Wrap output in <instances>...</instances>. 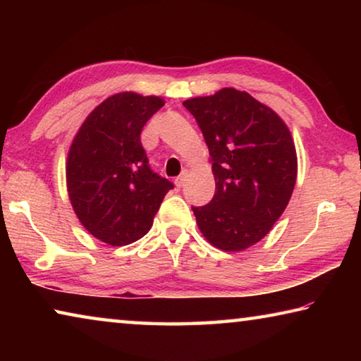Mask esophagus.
<instances>
[{
  "instance_id": "esophagus-1",
  "label": "esophagus",
  "mask_w": 361,
  "mask_h": 361,
  "mask_svg": "<svg viewBox=\"0 0 361 361\" xmlns=\"http://www.w3.org/2000/svg\"><path fill=\"white\" fill-rule=\"evenodd\" d=\"M186 175H188V170H183V172H181V175H178V176H176V178H175V185H176V188H181L183 185H185Z\"/></svg>"
}]
</instances>
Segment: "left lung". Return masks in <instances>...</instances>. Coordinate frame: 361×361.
Masks as SVG:
<instances>
[{"label":"left lung","instance_id":"left-lung-1","mask_svg":"<svg viewBox=\"0 0 361 361\" xmlns=\"http://www.w3.org/2000/svg\"><path fill=\"white\" fill-rule=\"evenodd\" d=\"M183 105L197 121L216 191L192 207L200 232L224 252H242L272 229L295 189L296 148L280 116L242 90L226 87Z\"/></svg>","mask_w":361,"mask_h":361}]
</instances>
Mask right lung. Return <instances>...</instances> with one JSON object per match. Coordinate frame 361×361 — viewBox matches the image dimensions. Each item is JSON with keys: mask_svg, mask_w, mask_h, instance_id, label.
<instances>
[{"mask_svg": "<svg viewBox=\"0 0 361 361\" xmlns=\"http://www.w3.org/2000/svg\"><path fill=\"white\" fill-rule=\"evenodd\" d=\"M164 106L159 97L121 92L102 102L70 146L66 186L79 221L113 247L151 229L173 183L152 172L140 142L143 126Z\"/></svg>", "mask_w": 361, "mask_h": 361, "instance_id": "add662e5", "label": "right lung"}]
</instances>
